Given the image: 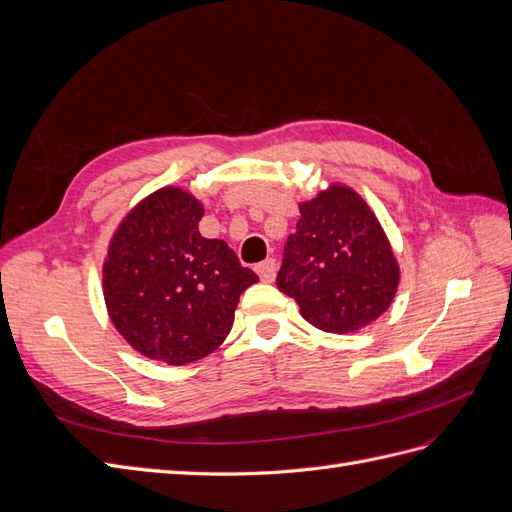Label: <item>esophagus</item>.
Here are the masks:
<instances>
[{
	"label": "esophagus",
	"instance_id": "obj_1",
	"mask_svg": "<svg viewBox=\"0 0 512 512\" xmlns=\"http://www.w3.org/2000/svg\"><path fill=\"white\" fill-rule=\"evenodd\" d=\"M256 273L260 275L262 282H273L275 280V273H277V262L273 258L262 260L260 265L256 267Z\"/></svg>",
	"mask_w": 512,
	"mask_h": 512
}]
</instances>
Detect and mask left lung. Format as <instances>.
Instances as JSON below:
<instances>
[{"instance_id": "1", "label": "left lung", "mask_w": 512, "mask_h": 512, "mask_svg": "<svg viewBox=\"0 0 512 512\" xmlns=\"http://www.w3.org/2000/svg\"><path fill=\"white\" fill-rule=\"evenodd\" d=\"M277 288L327 333H354L395 299L399 265L376 213L348 185L331 183L299 205Z\"/></svg>"}]
</instances>
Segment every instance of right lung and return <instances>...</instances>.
<instances>
[{
    "instance_id": "right-lung-1",
    "label": "right lung",
    "mask_w": 512,
    "mask_h": 512,
    "mask_svg": "<svg viewBox=\"0 0 512 512\" xmlns=\"http://www.w3.org/2000/svg\"><path fill=\"white\" fill-rule=\"evenodd\" d=\"M196 196L166 185L134 205L102 265L106 312L151 361L188 365L218 350L241 292L258 282L222 239H205Z\"/></svg>"
}]
</instances>
